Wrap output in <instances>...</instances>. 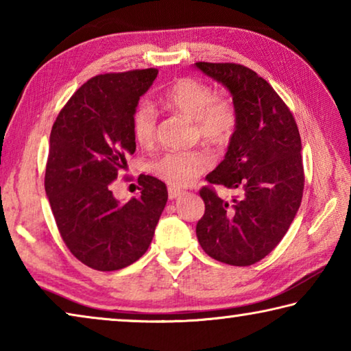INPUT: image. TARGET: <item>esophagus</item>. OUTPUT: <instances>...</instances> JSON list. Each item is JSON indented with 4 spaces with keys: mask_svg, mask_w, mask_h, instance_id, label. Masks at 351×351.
Listing matches in <instances>:
<instances>
[{
    "mask_svg": "<svg viewBox=\"0 0 351 351\" xmlns=\"http://www.w3.org/2000/svg\"><path fill=\"white\" fill-rule=\"evenodd\" d=\"M182 193H184V192H182V190H180V189H175V187H170V189H169V198H170V199L180 198Z\"/></svg>",
    "mask_w": 351,
    "mask_h": 351,
    "instance_id": "esophagus-1",
    "label": "esophagus"
}]
</instances>
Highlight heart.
<instances>
[{
    "label": "heart",
    "mask_w": 351,
    "mask_h": 351,
    "mask_svg": "<svg viewBox=\"0 0 351 351\" xmlns=\"http://www.w3.org/2000/svg\"><path fill=\"white\" fill-rule=\"evenodd\" d=\"M162 105L170 111L195 121V132L206 144L224 147L232 141L239 116L234 102L217 97L207 83L182 77L162 96ZM158 119L152 104L139 102L132 112V133L138 144L148 147L156 139ZM210 156L203 150L169 152L154 159L152 173L171 187H186L210 167Z\"/></svg>",
    "instance_id": "b5f03b06"
}]
</instances>
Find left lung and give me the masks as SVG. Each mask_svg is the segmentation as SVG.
<instances>
[{
    "label": "left lung",
    "mask_w": 351,
    "mask_h": 351,
    "mask_svg": "<svg viewBox=\"0 0 351 351\" xmlns=\"http://www.w3.org/2000/svg\"><path fill=\"white\" fill-rule=\"evenodd\" d=\"M195 68L228 88L239 116L224 159L206 180L241 193L223 199L209 186L199 190L206 210L197 224L198 241L221 263L254 265L280 243L302 203L299 128L280 96L255 71L207 62Z\"/></svg>",
    "instance_id": "left-lung-1"
}]
</instances>
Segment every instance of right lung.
<instances>
[{
    "mask_svg": "<svg viewBox=\"0 0 351 351\" xmlns=\"http://www.w3.org/2000/svg\"><path fill=\"white\" fill-rule=\"evenodd\" d=\"M158 69L100 74L58 112L49 138L45 190L71 254L97 271L127 268L147 252L169 193L162 181L139 176L141 195L114 198L112 181L136 152L132 112Z\"/></svg>",
    "mask_w": 351,
    "mask_h": 351,
    "instance_id": "obj_1",
    "label": "right lung"
}]
</instances>
